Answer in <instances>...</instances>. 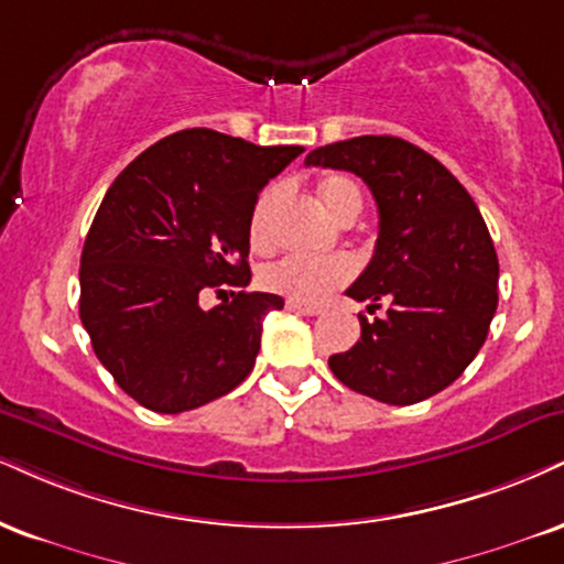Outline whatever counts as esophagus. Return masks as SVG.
<instances>
[{
    "instance_id": "esophagus-1",
    "label": "esophagus",
    "mask_w": 564,
    "mask_h": 564,
    "mask_svg": "<svg viewBox=\"0 0 564 564\" xmlns=\"http://www.w3.org/2000/svg\"><path fill=\"white\" fill-rule=\"evenodd\" d=\"M286 307L294 310V312H302V315H321L323 307H317V304H302V302H294V300H286Z\"/></svg>"
}]
</instances>
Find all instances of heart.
Wrapping results in <instances>:
<instances>
[{
  "label": "heart",
  "instance_id": "heart-1",
  "mask_svg": "<svg viewBox=\"0 0 564 564\" xmlns=\"http://www.w3.org/2000/svg\"><path fill=\"white\" fill-rule=\"evenodd\" d=\"M317 196H321L328 215L336 217L338 223H351L359 209H362V194H359L357 183L347 178V175H325L317 183ZM273 202L275 188H268V192L260 194L252 215H249V243H252L257 252L270 247V209H273ZM351 275H355V262L344 254H289L264 264L260 283L268 291H273V294L286 296V300L315 304L325 300L334 289L344 286Z\"/></svg>",
  "mask_w": 564,
  "mask_h": 564
}]
</instances>
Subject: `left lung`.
Segmentation results:
<instances>
[{"mask_svg": "<svg viewBox=\"0 0 564 564\" xmlns=\"http://www.w3.org/2000/svg\"><path fill=\"white\" fill-rule=\"evenodd\" d=\"M304 165L349 171L378 205L376 254L347 296L370 302L359 341L328 359L344 386L386 404H415L463 376L497 312L499 260L484 215L436 158L397 135L312 149Z\"/></svg>", "mask_w": 564, "mask_h": 564, "instance_id": "left-lung-1", "label": "left lung"}]
</instances>
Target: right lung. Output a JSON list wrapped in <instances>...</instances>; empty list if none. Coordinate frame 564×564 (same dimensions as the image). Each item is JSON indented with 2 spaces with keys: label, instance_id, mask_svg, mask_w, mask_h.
Wrapping results in <instances>:
<instances>
[{
  "label": "right lung",
  "instance_id": "add662e5",
  "mask_svg": "<svg viewBox=\"0 0 564 564\" xmlns=\"http://www.w3.org/2000/svg\"><path fill=\"white\" fill-rule=\"evenodd\" d=\"M302 152L186 128L107 188L80 254V323L141 406L178 415L252 372L264 315L283 300L247 291L249 215L264 183ZM223 285L231 300L202 311L200 291Z\"/></svg>",
  "mask_w": 564,
  "mask_h": 564
}]
</instances>
